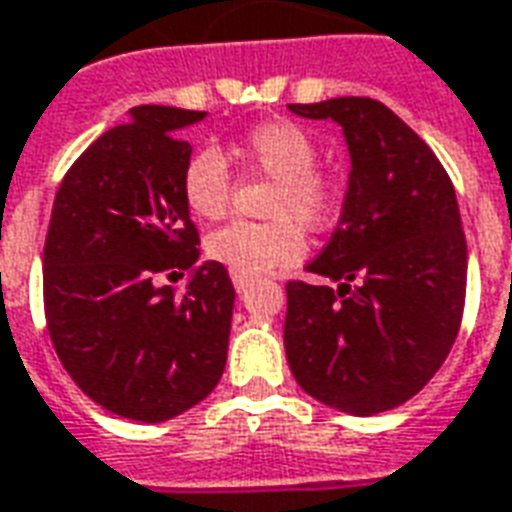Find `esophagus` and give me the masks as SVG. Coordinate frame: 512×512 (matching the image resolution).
I'll return each mask as SVG.
<instances>
[{"instance_id":"esophagus-1","label":"esophagus","mask_w":512,"mask_h":512,"mask_svg":"<svg viewBox=\"0 0 512 512\" xmlns=\"http://www.w3.org/2000/svg\"><path fill=\"white\" fill-rule=\"evenodd\" d=\"M233 287H236L238 293H241V290H246V287H249V279H246V276L233 274Z\"/></svg>"}]
</instances>
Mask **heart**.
Returning a JSON list of instances; mask_svg holds the SVG:
<instances>
[{"instance_id":"obj_1","label":"heart","mask_w":512,"mask_h":512,"mask_svg":"<svg viewBox=\"0 0 512 512\" xmlns=\"http://www.w3.org/2000/svg\"><path fill=\"white\" fill-rule=\"evenodd\" d=\"M230 157L274 179L266 214L271 222H230L206 238V255L230 274L263 276L298 263L306 252L302 222L320 230L336 211V187L317 170L320 149L293 121H268L230 146ZM181 198L200 219H219L230 200V176L217 151H198L181 170Z\"/></svg>"}]
</instances>
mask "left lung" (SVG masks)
Listing matches in <instances>:
<instances>
[{
    "mask_svg": "<svg viewBox=\"0 0 512 512\" xmlns=\"http://www.w3.org/2000/svg\"><path fill=\"white\" fill-rule=\"evenodd\" d=\"M290 111L342 127L350 181L339 227L306 266L339 287L287 285V363L312 399L366 418L412 399L456 342L467 293L458 200L434 151L382 102Z\"/></svg>",
    "mask_w": 512,
    "mask_h": 512,
    "instance_id": "left-lung-1",
    "label": "left lung"
}]
</instances>
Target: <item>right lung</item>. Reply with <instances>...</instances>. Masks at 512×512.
<instances>
[{"label":"right lung","mask_w":512,"mask_h":512,"mask_svg":"<svg viewBox=\"0 0 512 512\" xmlns=\"http://www.w3.org/2000/svg\"><path fill=\"white\" fill-rule=\"evenodd\" d=\"M206 111L138 105L94 140L56 192L43 252L48 333L92 401L121 418L162 423L217 388L236 290L181 198L192 146L181 130ZM189 270L181 296L153 279Z\"/></svg>","instance_id":"right-lung-1"}]
</instances>
